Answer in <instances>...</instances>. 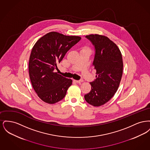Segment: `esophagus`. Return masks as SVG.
<instances>
[{"label":"esophagus","instance_id":"obj_1","mask_svg":"<svg viewBox=\"0 0 150 150\" xmlns=\"http://www.w3.org/2000/svg\"><path fill=\"white\" fill-rule=\"evenodd\" d=\"M74 81H75L76 83H81L83 82V80H74Z\"/></svg>","mask_w":150,"mask_h":150}]
</instances>
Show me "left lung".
I'll use <instances>...</instances> for the list:
<instances>
[{"label": "left lung", "instance_id": "1", "mask_svg": "<svg viewBox=\"0 0 150 150\" xmlns=\"http://www.w3.org/2000/svg\"><path fill=\"white\" fill-rule=\"evenodd\" d=\"M86 37L95 48L93 66L96 79L90 83L91 91L84 98L89 104L98 107L106 103L116 92L122 75V58L118 47L107 36L91 34Z\"/></svg>", "mask_w": 150, "mask_h": 150}]
</instances>
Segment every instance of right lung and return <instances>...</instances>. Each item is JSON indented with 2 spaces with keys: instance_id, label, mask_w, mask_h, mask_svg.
<instances>
[{
  "instance_id": "obj_1",
  "label": "right lung",
  "mask_w": 150,
  "mask_h": 150,
  "mask_svg": "<svg viewBox=\"0 0 150 150\" xmlns=\"http://www.w3.org/2000/svg\"><path fill=\"white\" fill-rule=\"evenodd\" d=\"M80 39L78 36L64 35L53 31L40 38L33 47L29 59V76L34 91L44 102L53 104L60 101L71 86V79L58 74L54 70L67 51Z\"/></svg>"
}]
</instances>
